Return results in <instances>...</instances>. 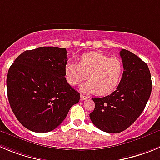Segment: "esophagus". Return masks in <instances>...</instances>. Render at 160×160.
Here are the masks:
<instances>
[{"mask_svg":"<svg viewBox=\"0 0 160 160\" xmlns=\"http://www.w3.org/2000/svg\"><path fill=\"white\" fill-rule=\"evenodd\" d=\"M80 98H81V100H86L88 98V97L86 95H84V94H80Z\"/></svg>","mask_w":160,"mask_h":160,"instance_id":"34e87169","label":"esophagus"}]
</instances>
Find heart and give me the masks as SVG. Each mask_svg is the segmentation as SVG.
<instances>
[{"instance_id": "obj_1", "label": "heart", "mask_w": 160, "mask_h": 160, "mask_svg": "<svg viewBox=\"0 0 160 160\" xmlns=\"http://www.w3.org/2000/svg\"><path fill=\"white\" fill-rule=\"evenodd\" d=\"M123 66L119 58H109L101 52L84 53L78 62H69L65 66L68 83L76 86L87 78L80 90L84 93H96L104 95L114 91L122 77Z\"/></svg>"}]
</instances>
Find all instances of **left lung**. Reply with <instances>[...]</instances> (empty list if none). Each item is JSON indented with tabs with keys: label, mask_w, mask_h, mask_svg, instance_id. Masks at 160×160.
I'll list each match as a JSON object with an SVG mask.
<instances>
[{
	"label": "left lung",
	"mask_w": 160,
	"mask_h": 160,
	"mask_svg": "<svg viewBox=\"0 0 160 160\" xmlns=\"http://www.w3.org/2000/svg\"><path fill=\"white\" fill-rule=\"evenodd\" d=\"M123 73L116 90L94 98L95 107L90 118L95 127L107 133L128 129L142 114L152 89L151 73L147 63L137 55L122 49L119 53Z\"/></svg>",
	"instance_id": "1"
}]
</instances>
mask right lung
Instances as JSON below:
<instances>
[{
	"instance_id": "1",
	"label": "right lung",
	"mask_w": 160,
	"mask_h": 160,
	"mask_svg": "<svg viewBox=\"0 0 160 160\" xmlns=\"http://www.w3.org/2000/svg\"><path fill=\"white\" fill-rule=\"evenodd\" d=\"M65 48L24 51L8 71V99L16 118L27 129L46 133L58 128L80 94L67 82Z\"/></svg>"
}]
</instances>
